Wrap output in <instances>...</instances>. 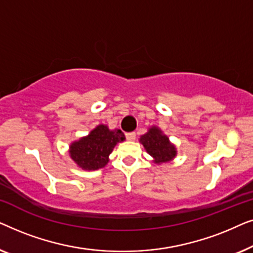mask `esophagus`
Listing matches in <instances>:
<instances>
[{"mask_svg": "<svg viewBox=\"0 0 253 253\" xmlns=\"http://www.w3.org/2000/svg\"><path fill=\"white\" fill-rule=\"evenodd\" d=\"M126 138L127 140L132 141V140L136 139V133H134V132H127V133H126Z\"/></svg>", "mask_w": 253, "mask_h": 253, "instance_id": "34e87169", "label": "esophagus"}]
</instances>
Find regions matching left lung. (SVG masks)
I'll list each match as a JSON object with an SVG mask.
<instances>
[{
    "label": "left lung",
    "mask_w": 253,
    "mask_h": 253,
    "mask_svg": "<svg viewBox=\"0 0 253 253\" xmlns=\"http://www.w3.org/2000/svg\"><path fill=\"white\" fill-rule=\"evenodd\" d=\"M140 141L148 154L155 159L157 164L171 160L176 155L174 145L169 143L168 138L162 134L161 131L155 126L151 127L147 133L141 136Z\"/></svg>",
    "instance_id": "8db88e82"
}]
</instances>
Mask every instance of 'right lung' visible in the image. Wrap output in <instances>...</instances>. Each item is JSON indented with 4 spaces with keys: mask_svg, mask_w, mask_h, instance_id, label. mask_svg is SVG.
<instances>
[{
    "mask_svg": "<svg viewBox=\"0 0 253 253\" xmlns=\"http://www.w3.org/2000/svg\"><path fill=\"white\" fill-rule=\"evenodd\" d=\"M126 139L121 130H109L107 126H96L87 137L75 141L70 146V155L79 167L96 170L105 167L108 157L117 143Z\"/></svg>",
    "mask_w": 253,
    "mask_h": 253,
    "instance_id": "obj_1",
    "label": "right lung"
}]
</instances>
